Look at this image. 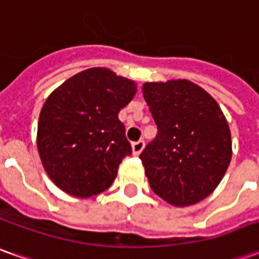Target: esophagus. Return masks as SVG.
I'll use <instances>...</instances> for the list:
<instances>
[{
    "mask_svg": "<svg viewBox=\"0 0 259 259\" xmlns=\"http://www.w3.org/2000/svg\"><path fill=\"white\" fill-rule=\"evenodd\" d=\"M133 154L134 155H140L141 154V151L144 150V141H135V143H133Z\"/></svg>",
    "mask_w": 259,
    "mask_h": 259,
    "instance_id": "34e87169",
    "label": "esophagus"
}]
</instances>
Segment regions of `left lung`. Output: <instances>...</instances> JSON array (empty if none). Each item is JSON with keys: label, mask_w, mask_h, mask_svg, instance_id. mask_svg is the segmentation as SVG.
<instances>
[{"label": "left lung", "mask_w": 259, "mask_h": 259, "mask_svg": "<svg viewBox=\"0 0 259 259\" xmlns=\"http://www.w3.org/2000/svg\"><path fill=\"white\" fill-rule=\"evenodd\" d=\"M143 96L158 128L140 155L153 192L177 207L203 200L232 158L231 130L221 106L187 79L145 82Z\"/></svg>", "instance_id": "left-lung-1"}]
</instances>
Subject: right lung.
Instances as JSON below:
<instances>
[{
	"label": "right lung",
	"instance_id": "1",
	"mask_svg": "<svg viewBox=\"0 0 259 259\" xmlns=\"http://www.w3.org/2000/svg\"><path fill=\"white\" fill-rule=\"evenodd\" d=\"M135 92L134 80L91 67L49 95L38 118L37 150L60 190L85 199L112 184L122 158L133 153L118 114Z\"/></svg>",
	"mask_w": 259,
	"mask_h": 259
}]
</instances>
